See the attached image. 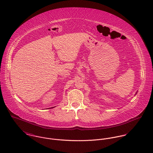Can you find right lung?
I'll use <instances>...</instances> for the list:
<instances>
[{
    "instance_id": "1",
    "label": "right lung",
    "mask_w": 153,
    "mask_h": 153,
    "mask_svg": "<svg viewBox=\"0 0 153 153\" xmlns=\"http://www.w3.org/2000/svg\"><path fill=\"white\" fill-rule=\"evenodd\" d=\"M52 108H53V107H52Z\"/></svg>"
}]
</instances>
